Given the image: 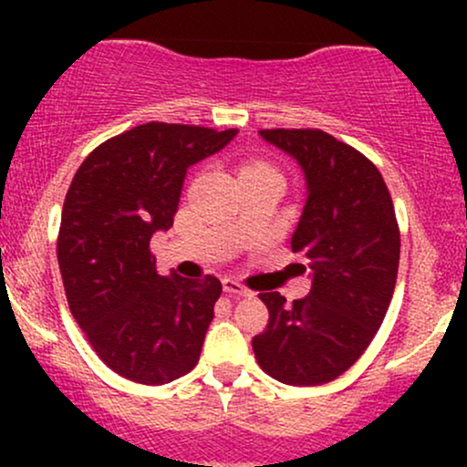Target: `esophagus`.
<instances>
[{
	"label": "esophagus",
	"mask_w": 467,
	"mask_h": 467,
	"mask_svg": "<svg viewBox=\"0 0 467 467\" xmlns=\"http://www.w3.org/2000/svg\"><path fill=\"white\" fill-rule=\"evenodd\" d=\"M223 292L234 294V296H250L248 289L241 285L239 281H234V278H223Z\"/></svg>",
	"instance_id": "1"
}]
</instances>
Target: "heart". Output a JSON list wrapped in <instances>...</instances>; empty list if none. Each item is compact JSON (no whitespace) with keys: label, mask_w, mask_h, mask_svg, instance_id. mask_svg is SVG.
<instances>
[{"label":"heart","mask_w":467,"mask_h":467,"mask_svg":"<svg viewBox=\"0 0 467 467\" xmlns=\"http://www.w3.org/2000/svg\"><path fill=\"white\" fill-rule=\"evenodd\" d=\"M256 169H267V166H264V164H245L241 173H248V171H256Z\"/></svg>","instance_id":"b5f03b06"}]
</instances>
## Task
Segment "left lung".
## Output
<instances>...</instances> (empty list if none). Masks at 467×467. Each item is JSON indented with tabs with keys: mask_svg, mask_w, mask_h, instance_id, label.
<instances>
[{
	"mask_svg": "<svg viewBox=\"0 0 467 467\" xmlns=\"http://www.w3.org/2000/svg\"><path fill=\"white\" fill-rule=\"evenodd\" d=\"M261 136L292 155L307 182L292 250L312 270V292L292 305L261 292L270 320L252 349L270 378L318 387L356 364L378 334L398 281L400 226L387 182L358 149L320 130Z\"/></svg>",
	"mask_w": 467,
	"mask_h": 467,
	"instance_id": "obj_1",
	"label": "left lung"
}]
</instances>
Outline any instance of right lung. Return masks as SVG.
<instances>
[{
  "label": "right lung",
  "instance_id": "1",
  "mask_svg": "<svg viewBox=\"0 0 467 467\" xmlns=\"http://www.w3.org/2000/svg\"><path fill=\"white\" fill-rule=\"evenodd\" d=\"M234 136L147 122L99 144L69 184L57 239L69 312L96 356L131 382H173L200 360L222 283L160 276L149 241L173 226L186 169Z\"/></svg>",
  "mask_w": 467,
  "mask_h": 467
}]
</instances>
